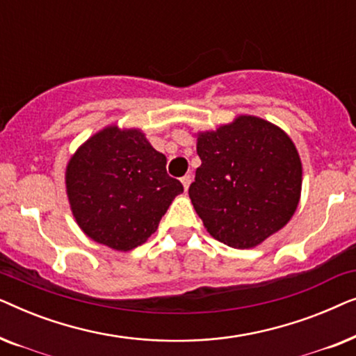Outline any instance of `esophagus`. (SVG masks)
Returning <instances> with one entry per match:
<instances>
[{
	"mask_svg": "<svg viewBox=\"0 0 356 356\" xmlns=\"http://www.w3.org/2000/svg\"><path fill=\"white\" fill-rule=\"evenodd\" d=\"M191 179H193L191 175H184V177L181 178V183H183L184 191H188V189H189V184H191Z\"/></svg>",
	"mask_w": 356,
	"mask_h": 356,
	"instance_id": "obj_1",
	"label": "esophagus"
}]
</instances>
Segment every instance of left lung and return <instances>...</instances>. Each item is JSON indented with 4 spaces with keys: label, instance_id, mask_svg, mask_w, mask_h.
I'll return each mask as SVG.
<instances>
[{
    "label": "left lung",
    "instance_id": "8db88e82",
    "mask_svg": "<svg viewBox=\"0 0 356 356\" xmlns=\"http://www.w3.org/2000/svg\"><path fill=\"white\" fill-rule=\"evenodd\" d=\"M194 136L201 167L189 197L212 238L250 250L290 222L301 197L303 167L284 129L259 116L238 115Z\"/></svg>",
    "mask_w": 356,
    "mask_h": 356
}]
</instances>
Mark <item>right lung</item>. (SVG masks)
Returning <instances> with one entry per match:
<instances>
[{"instance_id": "obj_1", "label": "right lung", "mask_w": 356, "mask_h": 356, "mask_svg": "<svg viewBox=\"0 0 356 356\" xmlns=\"http://www.w3.org/2000/svg\"><path fill=\"white\" fill-rule=\"evenodd\" d=\"M165 167L167 157L143 129L108 124L92 134L65 172L72 217L84 235L123 252L147 241L183 193Z\"/></svg>"}]
</instances>
